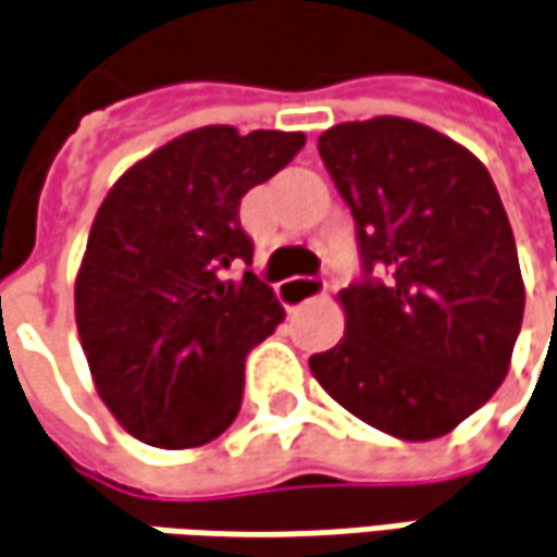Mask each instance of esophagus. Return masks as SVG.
Returning a JSON list of instances; mask_svg holds the SVG:
<instances>
[{"instance_id":"esophagus-1","label":"esophagus","mask_w":557,"mask_h":557,"mask_svg":"<svg viewBox=\"0 0 557 557\" xmlns=\"http://www.w3.org/2000/svg\"><path fill=\"white\" fill-rule=\"evenodd\" d=\"M324 289H326L324 280L293 277V280H286V283H280L277 296H280V302L286 305V308H299V305L311 302V299H318V296H321Z\"/></svg>"}]
</instances>
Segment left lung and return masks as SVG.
<instances>
[{
  "label": "left lung",
  "instance_id": "8db88e82",
  "mask_svg": "<svg viewBox=\"0 0 557 557\" xmlns=\"http://www.w3.org/2000/svg\"><path fill=\"white\" fill-rule=\"evenodd\" d=\"M321 161L355 218L346 333L311 374L376 430L446 436L502 386L523 321L518 246L490 171L405 117L330 127Z\"/></svg>",
  "mask_w": 557,
  "mask_h": 557
}]
</instances>
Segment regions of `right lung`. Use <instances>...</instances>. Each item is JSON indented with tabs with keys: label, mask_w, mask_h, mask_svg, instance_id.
<instances>
[{
	"label": "right lung",
	"mask_w": 557,
	"mask_h": 557,
	"mask_svg": "<svg viewBox=\"0 0 557 557\" xmlns=\"http://www.w3.org/2000/svg\"><path fill=\"white\" fill-rule=\"evenodd\" d=\"M302 146V134L202 127L106 196L74 286L77 330L99 396L139 443L206 446L236 421L246 355L286 318L252 274L239 202Z\"/></svg>",
	"instance_id": "right-lung-1"
}]
</instances>
